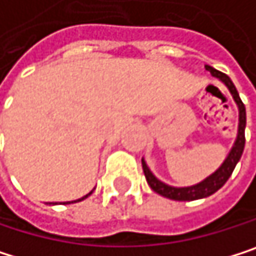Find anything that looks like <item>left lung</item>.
<instances>
[{
  "label": "left lung",
  "instance_id": "left-lung-1",
  "mask_svg": "<svg viewBox=\"0 0 256 256\" xmlns=\"http://www.w3.org/2000/svg\"><path fill=\"white\" fill-rule=\"evenodd\" d=\"M206 70L211 72V75L214 78H217L218 81H222L225 84L230 90V93L232 94V98L238 107V130H237V138L230 150V154L226 155L225 162L220 164V168L212 172L210 176H206L204 181L194 184V186H188V187H174V186H169L163 181H160L152 172L150 169L148 168L144 158H142V166H143V172H144V176H146V181L149 184V187L164 198H169L172 200H196V199H204V198H208L211 196L212 193H216L218 188H222L225 186V182L230 180V176L232 175L237 163L240 162L242 158V154H243V149H244V128H246V108H244V104L240 100V94L234 86V82L231 81V78L211 66H205Z\"/></svg>",
  "mask_w": 256,
  "mask_h": 256
}]
</instances>
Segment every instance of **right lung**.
<instances>
[{"label":"right lung","mask_w":256,"mask_h":256,"mask_svg":"<svg viewBox=\"0 0 256 256\" xmlns=\"http://www.w3.org/2000/svg\"><path fill=\"white\" fill-rule=\"evenodd\" d=\"M92 193H93V190H92V192H90V193H87V194H86V196H82V198H80V199H76V200H70V202H63V204H75V202H81V200H84V199H86V198H88V196H90V194H92ZM51 204H52V205H56V204H54V202H50V205H51Z\"/></svg>","instance_id":"add662e5"}]
</instances>
